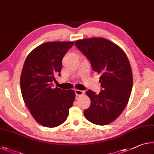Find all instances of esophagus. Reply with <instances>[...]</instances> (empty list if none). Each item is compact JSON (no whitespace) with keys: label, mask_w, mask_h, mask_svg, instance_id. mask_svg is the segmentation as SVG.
Listing matches in <instances>:
<instances>
[{"label":"esophagus","mask_w":154,"mask_h":154,"mask_svg":"<svg viewBox=\"0 0 154 154\" xmlns=\"http://www.w3.org/2000/svg\"><path fill=\"white\" fill-rule=\"evenodd\" d=\"M75 92L77 96H81V95H83L84 94V91H82V90H75Z\"/></svg>","instance_id":"obj_1"}]
</instances>
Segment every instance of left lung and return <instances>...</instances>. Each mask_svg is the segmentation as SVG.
<instances>
[{"label":"left lung","mask_w":154,"mask_h":154,"mask_svg":"<svg viewBox=\"0 0 154 154\" xmlns=\"http://www.w3.org/2000/svg\"><path fill=\"white\" fill-rule=\"evenodd\" d=\"M75 45L94 71L101 74V91L98 94L91 90L86 92L91 103L84 116L95 125H108L119 116L130 99L133 85L130 62L119 46L103 38L83 39Z\"/></svg>","instance_id":"left-lung-1"}]
</instances>
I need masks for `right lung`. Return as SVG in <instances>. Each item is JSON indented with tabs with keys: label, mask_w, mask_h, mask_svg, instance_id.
<instances>
[{
	"label": "right lung",
	"mask_w": 154,
	"mask_h": 154,
	"mask_svg": "<svg viewBox=\"0 0 154 154\" xmlns=\"http://www.w3.org/2000/svg\"><path fill=\"white\" fill-rule=\"evenodd\" d=\"M74 42H50L29 53L22 70L20 89L26 106L35 120L45 127L55 128L66 120L75 93L72 90L53 88L60 76L62 59Z\"/></svg>",
	"instance_id": "add662e5"
}]
</instances>
